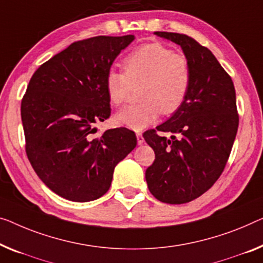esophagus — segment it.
<instances>
[{"label":"esophagus","instance_id":"1","mask_svg":"<svg viewBox=\"0 0 263 263\" xmlns=\"http://www.w3.org/2000/svg\"><path fill=\"white\" fill-rule=\"evenodd\" d=\"M136 136H137V143H138V145H142L144 143V138H143L142 132H137Z\"/></svg>","mask_w":263,"mask_h":263}]
</instances>
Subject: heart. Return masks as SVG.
<instances>
[{
    "mask_svg": "<svg viewBox=\"0 0 263 263\" xmlns=\"http://www.w3.org/2000/svg\"><path fill=\"white\" fill-rule=\"evenodd\" d=\"M124 74L107 73L105 88L113 105H121L132 88L139 86L142 103L116 113V125L135 131L144 130L158 119L159 113L171 115L182 106L191 80L189 62L160 44L145 45L123 61Z\"/></svg>",
    "mask_w": 263,
    "mask_h": 263,
    "instance_id": "obj_1",
    "label": "heart"
}]
</instances>
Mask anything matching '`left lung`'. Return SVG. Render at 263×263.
I'll return each mask as SVG.
<instances>
[{
  "label": "left lung",
  "instance_id": "obj_1",
  "mask_svg": "<svg viewBox=\"0 0 263 263\" xmlns=\"http://www.w3.org/2000/svg\"><path fill=\"white\" fill-rule=\"evenodd\" d=\"M155 34L181 47L191 80L182 106L157 126L179 138L166 139L155 130L143 135L155 151L145 178L158 201L183 204L209 190L224 169L238 127L236 94L232 78L209 49L184 34Z\"/></svg>",
  "mask_w": 263,
  "mask_h": 263
}]
</instances>
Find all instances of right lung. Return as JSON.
<instances>
[{
    "mask_svg": "<svg viewBox=\"0 0 263 263\" xmlns=\"http://www.w3.org/2000/svg\"><path fill=\"white\" fill-rule=\"evenodd\" d=\"M135 35L74 42L33 74L21 103L26 151L39 178L53 193L89 202L107 193L113 171L136 147L135 132L96 124L111 116L105 80Z\"/></svg>",
    "mask_w": 263,
    "mask_h": 263,
    "instance_id": "obj_1",
    "label": "right lung"
}]
</instances>
